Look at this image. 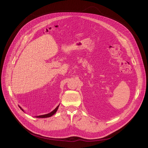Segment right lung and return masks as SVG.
<instances>
[{
	"label": "right lung",
	"mask_w": 148,
	"mask_h": 148,
	"mask_svg": "<svg viewBox=\"0 0 148 148\" xmlns=\"http://www.w3.org/2000/svg\"><path fill=\"white\" fill-rule=\"evenodd\" d=\"M58 107H59V105H58V106L52 111V112H51L50 113H49V114H45V115H39V116H36V118H48V117H50V116H51L52 115H53L56 112H57V110H58ZM19 108L22 110L23 111H23V110L20 107H19Z\"/></svg>",
	"instance_id": "1"
}]
</instances>
